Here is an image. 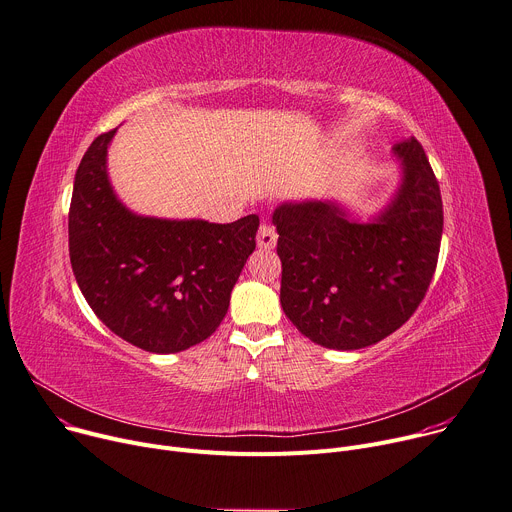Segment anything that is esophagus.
<instances>
[{
    "label": "esophagus",
    "instance_id": "34e87169",
    "mask_svg": "<svg viewBox=\"0 0 512 512\" xmlns=\"http://www.w3.org/2000/svg\"><path fill=\"white\" fill-rule=\"evenodd\" d=\"M276 240H278V234L272 225L268 223H262L258 227V236H256V242H258V248H264V250H272L276 246Z\"/></svg>",
    "mask_w": 512,
    "mask_h": 512
}]
</instances>
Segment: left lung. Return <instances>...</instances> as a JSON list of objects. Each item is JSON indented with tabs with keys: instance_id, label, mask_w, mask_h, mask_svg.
<instances>
[{
	"instance_id": "1",
	"label": "left lung",
	"mask_w": 512,
	"mask_h": 512,
	"mask_svg": "<svg viewBox=\"0 0 512 512\" xmlns=\"http://www.w3.org/2000/svg\"><path fill=\"white\" fill-rule=\"evenodd\" d=\"M401 181L388 203L356 217L335 199L282 201L272 223L282 262L280 305L313 344L362 350L399 329L433 278L443 205L423 146H392Z\"/></svg>"
}]
</instances>
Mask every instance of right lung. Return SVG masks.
I'll list each match as a JSON object with an SVG mask.
<instances>
[{
	"instance_id": "1",
	"label": "right lung",
	"mask_w": 512,
	"mask_h": 512,
	"mask_svg": "<svg viewBox=\"0 0 512 512\" xmlns=\"http://www.w3.org/2000/svg\"><path fill=\"white\" fill-rule=\"evenodd\" d=\"M97 136L75 175L69 254L93 313L128 344L177 354L223 321L232 289L256 248L258 215L234 223L138 215L116 195Z\"/></svg>"
}]
</instances>
